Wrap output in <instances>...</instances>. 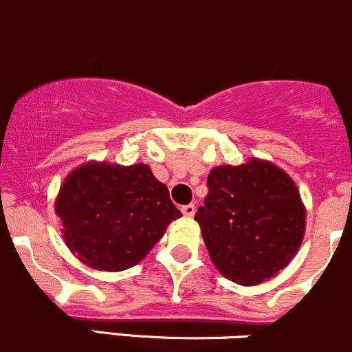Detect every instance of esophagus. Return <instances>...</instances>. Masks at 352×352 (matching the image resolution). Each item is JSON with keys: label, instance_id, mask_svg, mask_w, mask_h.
I'll use <instances>...</instances> for the list:
<instances>
[{"label": "esophagus", "instance_id": "34e87169", "mask_svg": "<svg viewBox=\"0 0 352 352\" xmlns=\"http://www.w3.org/2000/svg\"><path fill=\"white\" fill-rule=\"evenodd\" d=\"M182 214L186 217H188V219H190V217H194V214H195V206L194 204H188V206H184L182 207Z\"/></svg>", "mask_w": 352, "mask_h": 352}]
</instances>
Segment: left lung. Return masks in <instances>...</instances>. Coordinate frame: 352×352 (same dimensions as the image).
<instances>
[{"label":"left lung","mask_w":352,"mask_h":352,"mask_svg":"<svg viewBox=\"0 0 352 352\" xmlns=\"http://www.w3.org/2000/svg\"><path fill=\"white\" fill-rule=\"evenodd\" d=\"M195 221L214 266L231 282L253 287L273 278L300 250L307 210L285 170L261 158L219 165Z\"/></svg>","instance_id":"left-lung-1"}]
</instances>
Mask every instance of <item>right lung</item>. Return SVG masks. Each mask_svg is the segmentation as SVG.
<instances>
[{
	"label": "right lung",
	"instance_id": "obj_1",
	"mask_svg": "<svg viewBox=\"0 0 352 352\" xmlns=\"http://www.w3.org/2000/svg\"><path fill=\"white\" fill-rule=\"evenodd\" d=\"M55 214L70 253L98 272H123L143 260L182 216L146 164L86 162L62 182Z\"/></svg>",
	"mask_w": 352,
	"mask_h": 352
}]
</instances>
